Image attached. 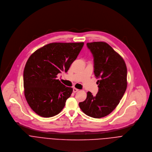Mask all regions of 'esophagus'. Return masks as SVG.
I'll return each mask as SVG.
<instances>
[{
	"label": "esophagus",
	"mask_w": 152,
	"mask_h": 152,
	"mask_svg": "<svg viewBox=\"0 0 152 152\" xmlns=\"http://www.w3.org/2000/svg\"><path fill=\"white\" fill-rule=\"evenodd\" d=\"M78 90H78V89H77V88H73V92H74V93L77 92Z\"/></svg>",
	"instance_id": "34e87169"
}]
</instances>
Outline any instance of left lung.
Listing matches in <instances>:
<instances>
[{"instance_id": "8db88e82", "label": "left lung", "mask_w": 152, "mask_h": 152, "mask_svg": "<svg viewBox=\"0 0 152 152\" xmlns=\"http://www.w3.org/2000/svg\"><path fill=\"white\" fill-rule=\"evenodd\" d=\"M94 57V73L99 80L95 96L88 92L79 103L86 115L99 118L110 114L118 105L127 88V68L123 57L105 42L87 43Z\"/></svg>"}]
</instances>
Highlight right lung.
<instances>
[{
  "mask_svg": "<svg viewBox=\"0 0 152 152\" xmlns=\"http://www.w3.org/2000/svg\"><path fill=\"white\" fill-rule=\"evenodd\" d=\"M84 42H53L36 50L28 58L23 73L24 93L32 110L43 117L58 114L72 93L57 74L67 72Z\"/></svg>",
  "mask_w": 152,
  "mask_h": 152,
  "instance_id": "obj_1",
  "label": "right lung"
}]
</instances>
